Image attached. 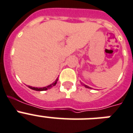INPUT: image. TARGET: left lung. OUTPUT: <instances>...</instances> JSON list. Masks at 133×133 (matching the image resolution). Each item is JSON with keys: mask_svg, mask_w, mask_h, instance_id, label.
Wrapping results in <instances>:
<instances>
[{"mask_svg": "<svg viewBox=\"0 0 133 133\" xmlns=\"http://www.w3.org/2000/svg\"><path fill=\"white\" fill-rule=\"evenodd\" d=\"M83 85L84 86H85V87H87V88H90V87H89V86H87V85H85V84H83Z\"/></svg>", "mask_w": 133, "mask_h": 133, "instance_id": "left-lung-1", "label": "left lung"}]
</instances>
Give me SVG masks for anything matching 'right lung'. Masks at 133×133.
Wrapping results in <instances>:
<instances>
[{
  "mask_svg": "<svg viewBox=\"0 0 133 133\" xmlns=\"http://www.w3.org/2000/svg\"><path fill=\"white\" fill-rule=\"evenodd\" d=\"M57 81H58V78H57V79H56V81L54 82L53 83L50 84V85H48V86H47V87H42H42H40V88H37V87H31V86H29V87L30 88V89H33V90H35V91H45V90H47V89H50L52 87L55 86V85L57 84Z\"/></svg>",
  "mask_w": 133,
  "mask_h": 133,
  "instance_id": "right-lung-1",
  "label": "right lung"
}]
</instances>
